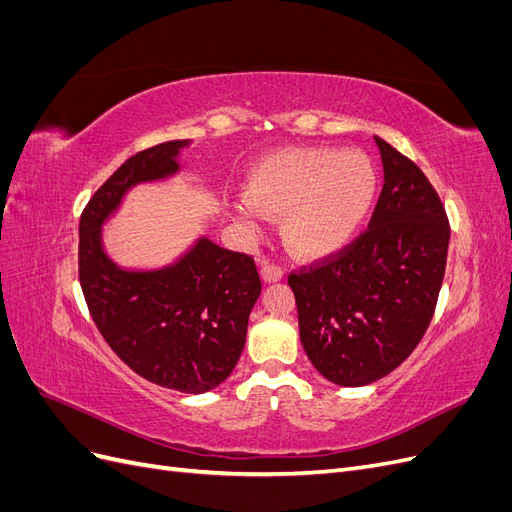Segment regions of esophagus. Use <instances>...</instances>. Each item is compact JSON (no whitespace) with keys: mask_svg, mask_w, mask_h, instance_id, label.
<instances>
[{"mask_svg":"<svg viewBox=\"0 0 512 512\" xmlns=\"http://www.w3.org/2000/svg\"><path fill=\"white\" fill-rule=\"evenodd\" d=\"M282 277H284V271L275 265H262V269H260V280L265 284L280 282Z\"/></svg>","mask_w":512,"mask_h":512,"instance_id":"1","label":"esophagus"}]
</instances>
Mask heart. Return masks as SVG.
Listing matches in <instances>:
<instances>
[{"label":"heart","instance_id":"heart-1","mask_svg":"<svg viewBox=\"0 0 512 512\" xmlns=\"http://www.w3.org/2000/svg\"><path fill=\"white\" fill-rule=\"evenodd\" d=\"M376 192V168L359 151L282 149L250 170L230 215L247 235H258L265 218H282L290 254L318 260L359 235Z\"/></svg>","mask_w":512,"mask_h":512}]
</instances>
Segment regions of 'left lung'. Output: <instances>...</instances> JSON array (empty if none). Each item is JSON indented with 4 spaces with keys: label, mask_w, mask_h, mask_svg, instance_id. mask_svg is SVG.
Here are the masks:
<instances>
[{
    "label": "left lung",
    "mask_w": 512,
    "mask_h": 512,
    "mask_svg": "<svg viewBox=\"0 0 512 512\" xmlns=\"http://www.w3.org/2000/svg\"><path fill=\"white\" fill-rule=\"evenodd\" d=\"M374 138L384 185L367 232L327 265L288 277L307 359L339 386L376 382L412 354L436 309L451 239L423 170Z\"/></svg>",
    "instance_id": "1"
}]
</instances>
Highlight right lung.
I'll return each mask as SVG.
<instances>
[{
	"label": "right lung",
	"instance_id": "1",
	"mask_svg": "<svg viewBox=\"0 0 512 512\" xmlns=\"http://www.w3.org/2000/svg\"><path fill=\"white\" fill-rule=\"evenodd\" d=\"M192 141H166L123 162L89 200L79 224V277L98 331L145 380L200 395L220 386L243 352L260 294L254 260L196 237L160 267H121L106 252L104 226L136 185L181 170Z\"/></svg>",
	"mask_w": 512,
	"mask_h": 512
}]
</instances>
